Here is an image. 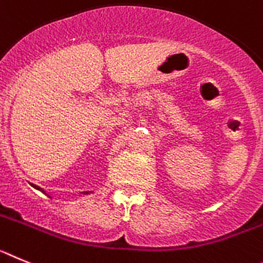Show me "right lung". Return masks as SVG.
Here are the masks:
<instances>
[{
	"mask_svg": "<svg viewBox=\"0 0 263 263\" xmlns=\"http://www.w3.org/2000/svg\"><path fill=\"white\" fill-rule=\"evenodd\" d=\"M32 186H34V187L35 189H36V190H40V191H42V193H44V194H46V191H44L43 190V189H40V187H37V186H35V184H32ZM84 194H89V193H87V191H85V193Z\"/></svg>",
	"mask_w": 263,
	"mask_h": 263,
	"instance_id": "1",
	"label": "right lung"
}]
</instances>
